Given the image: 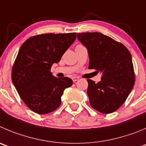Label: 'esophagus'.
I'll return each mask as SVG.
<instances>
[{
    "mask_svg": "<svg viewBox=\"0 0 146 146\" xmlns=\"http://www.w3.org/2000/svg\"><path fill=\"white\" fill-rule=\"evenodd\" d=\"M72 79H73V82H76V81L79 79V77H77V76H74V77H72Z\"/></svg>",
    "mask_w": 146,
    "mask_h": 146,
    "instance_id": "obj_1",
    "label": "esophagus"
}]
</instances>
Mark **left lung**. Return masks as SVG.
Masks as SVG:
<instances>
[{
	"label": "left lung",
	"mask_w": 146,
	"mask_h": 146,
	"mask_svg": "<svg viewBox=\"0 0 146 146\" xmlns=\"http://www.w3.org/2000/svg\"><path fill=\"white\" fill-rule=\"evenodd\" d=\"M88 50V68L102 72L97 84L87 79L90 104L103 114L119 108L133 89L135 81L131 54L125 45L99 32L77 35Z\"/></svg>",
	"instance_id": "1"
}]
</instances>
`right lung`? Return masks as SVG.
<instances>
[{
  "label": "right lung",
  "mask_w": 146,
  "mask_h": 146,
  "mask_svg": "<svg viewBox=\"0 0 146 146\" xmlns=\"http://www.w3.org/2000/svg\"><path fill=\"white\" fill-rule=\"evenodd\" d=\"M76 39V33L42 34L29 38L20 47L13 65L12 82L26 105L39 114L54 111L61 104L70 78L54 77L50 72Z\"/></svg>",
  "instance_id": "obj_1"
}]
</instances>
